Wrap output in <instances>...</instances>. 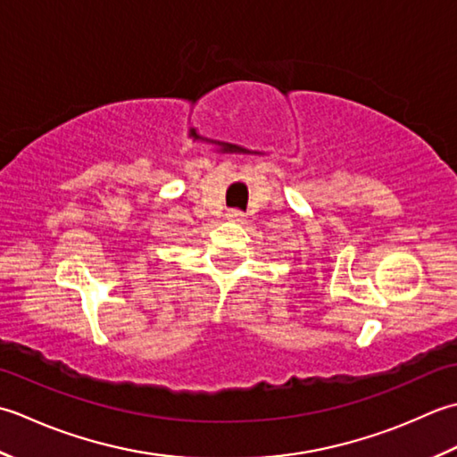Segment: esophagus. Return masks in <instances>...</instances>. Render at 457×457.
Here are the masks:
<instances>
[{
	"label": "esophagus",
	"mask_w": 457,
	"mask_h": 457,
	"mask_svg": "<svg viewBox=\"0 0 457 457\" xmlns=\"http://www.w3.org/2000/svg\"><path fill=\"white\" fill-rule=\"evenodd\" d=\"M242 219H245V215H242L240 211H228V212H227V220H232V222H242Z\"/></svg>",
	"instance_id": "34e87169"
}]
</instances>
